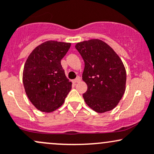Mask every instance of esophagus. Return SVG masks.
I'll return each mask as SVG.
<instances>
[{"mask_svg":"<svg viewBox=\"0 0 154 154\" xmlns=\"http://www.w3.org/2000/svg\"><path fill=\"white\" fill-rule=\"evenodd\" d=\"M80 81H81L80 77H78L75 79H74V80H72V82H73L74 84H75V83H78V82H79Z\"/></svg>","mask_w":154,"mask_h":154,"instance_id":"obj_1","label":"esophagus"}]
</instances>
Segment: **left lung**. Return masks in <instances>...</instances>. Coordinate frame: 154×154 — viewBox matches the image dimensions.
Wrapping results in <instances>:
<instances>
[{
	"mask_svg": "<svg viewBox=\"0 0 154 154\" xmlns=\"http://www.w3.org/2000/svg\"><path fill=\"white\" fill-rule=\"evenodd\" d=\"M75 48L84 61L82 79L87 84L84 101L99 113L113 109L125 90L126 72L123 62L100 39L79 42Z\"/></svg>",
	"mask_w": 154,
	"mask_h": 154,
	"instance_id": "obj_1",
	"label": "left lung"
}]
</instances>
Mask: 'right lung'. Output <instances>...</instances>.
I'll use <instances>...</instances> for the list:
<instances>
[{
	"label": "right lung",
	"instance_id": "1",
	"mask_svg": "<svg viewBox=\"0 0 154 154\" xmlns=\"http://www.w3.org/2000/svg\"><path fill=\"white\" fill-rule=\"evenodd\" d=\"M70 43L48 41L37 46L28 57L23 74L26 95L41 112H51L62 105L72 87L61 60Z\"/></svg>",
	"mask_w": 154,
	"mask_h": 154
}]
</instances>
